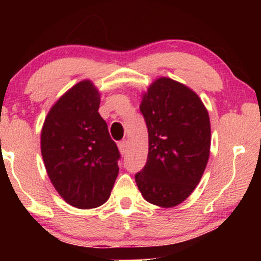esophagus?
<instances>
[{
	"label": "esophagus",
	"instance_id": "esophagus-1",
	"mask_svg": "<svg viewBox=\"0 0 261 261\" xmlns=\"http://www.w3.org/2000/svg\"><path fill=\"white\" fill-rule=\"evenodd\" d=\"M117 146H119V149H120L121 154H124V153H126V151H127L128 142H127V140H122V141H120L119 144H117Z\"/></svg>",
	"mask_w": 261,
	"mask_h": 261
}]
</instances>
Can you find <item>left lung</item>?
<instances>
[{
    "mask_svg": "<svg viewBox=\"0 0 261 261\" xmlns=\"http://www.w3.org/2000/svg\"><path fill=\"white\" fill-rule=\"evenodd\" d=\"M140 112L148 130V155L135 181L147 202L178 205L195 190L208 164V112L196 92L166 77L151 84Z\"/></svg>",
    "mask_w": 261,
    "mask_h": 261,
    "instance_id": "left-lung-1",
    "label": "left lung"
}]
</instances>
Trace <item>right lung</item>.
I'll return each instance as SVG.
<instances>
[{
    "instance_id": "obj_1",
    "label": "right lung",
    "mask_w": 261,
    "mask_h": 261,
    "mask_svg": "<svg viewBox=\"0 0 261 261\" xmlns=\"http://www.w3.org/2000/svg\"><path fill=\"white\" fill-rule=\"evenodd\" d=\"M98 108V90L90 81H82L56 102L42 126L46 171L58 194L74 208L106 203L119 174L120 152Z\"/></svg>"
}]
</instances>
